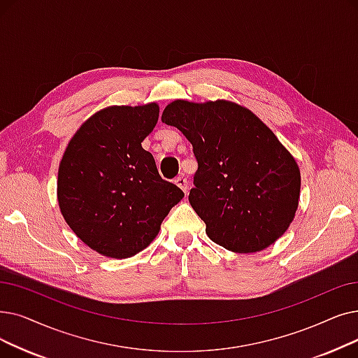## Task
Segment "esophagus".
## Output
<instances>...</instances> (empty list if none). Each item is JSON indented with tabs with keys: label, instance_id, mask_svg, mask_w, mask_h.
<instances>
[{
	"label": "esophagus",
	"instance_id": "obj_1",
	"mask_svg": "<svg viewBox=\"0 0 358 358\" xmlns=\"http://www.w3.org/2000/svg\"><path fill=\"white\" fill-rule=\"evenodd\" d=\"M178 187L184 192V193H187V189H189V182H187V178L185 177H182V176H180V177H177L176 178V181H174Z\"/></svg>",
	"mask_w": 358,
	"mask_h": 358
}]
</instances>
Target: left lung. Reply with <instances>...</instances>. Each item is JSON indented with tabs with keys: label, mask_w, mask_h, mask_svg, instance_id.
<instances>
[{
	"label": "left lung",
	"mask_w": 358,
	"mask_h": 358,
	"mask_svg": "<svg viewBox=\"0 0 358 358\" xmlns=\"http://www.w3.org/2000/svg\"><path fill=\"white\" fill-rule=\"evenodd\" d=\"M162 122L193 145L199 168L189 201L213 243L247 255L282 237L299 208L301 174L265 122L227 99H176Z\"/></svg>",
	"instance_id": "left-lung-1"
}]
</instances>
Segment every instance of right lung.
<instances>
[{
	"label": "right lung",
	"mask_w": 358,
	"mask_h": 358,
	"mask_svg": "<svg viewBox=\"0 0 358 358\" xmlns=\"http://www.w3.org/2000/svg\"><path fill=\"white\" fill-rule=\"evenodd\" d=\"M159 105H111L89 117L69 142L58 168L57 199L74 234L96 253L127 259L155 240L184 197L161 178L142 142Z\"/></svg>",
	"instance_id": "1"
}]
</instances>
